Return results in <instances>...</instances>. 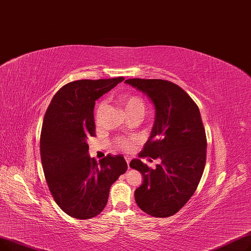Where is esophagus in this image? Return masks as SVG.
<instances>
[{
	"instance_id": "34e87169",
	"label": "esophagus",
	"mask_w": 251,
	"mask_h": 251,
	"mask_svg": "<svg viewBox=\"0 0 251 251\" xmlns=\"http://www.w3.org/2000/svg\"><path fill=\"white\" fill-rule=\"evenodd\" d=\"M125 159H126V163H127V166H128V169H129V162H130V158H129L128 156H126V157H125Z\"/></svg>"
}]
</instances>
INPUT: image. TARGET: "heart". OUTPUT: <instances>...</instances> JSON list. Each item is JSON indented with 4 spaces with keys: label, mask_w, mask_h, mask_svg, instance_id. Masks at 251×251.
<instances>
[{
    "label": "heart",
    "mask_w": 251,
    "mask_h": 251,
    "mask_svg": "<svg viewBox=\"0 0 251 251\" xmlns=\"http://www.w3.org/2000/svg\"><path fill=\"white\" fill-rule=\"evenodd\" d=\"M121 105L124 108L125 112L129 118H141L144 116L147 105L145 100L143 99L139 95L136 94H126L121 99ZM105 108V102H100L96 109H95V122L97 124L100 122L103 110ZM136 140L133 138H119L114 142V146L116 149L123 152H128L134 148Z\"/></svg>",
    "instance_id": "heart-1"
}]
</instances>
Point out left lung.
<instances>
[{
	"label": "left lung",
	"instance_id": "1",
	"mask_svg": "<svg viewBox=\"0 0 251 251\" xmlns=\"http://www.w3.org/2000/svg\"><path fill=\"white\" fill-rule=\"evenodd\" d=\"M155 106L151 136L139 157L160 158L152 170L140 159L129 163L143 176L135 191L138 206L149 216L169 218L192 197L206 162V135L198 106L176 83L165 79L129 78Z\"/></svg>",
	"mask_w": 251,
	"mask_h": 251
}]
</instances>
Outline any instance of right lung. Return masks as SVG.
I'll list each match as a JSON object with an SVG mask.
<instances>
[{
  "instance_id": "obj_1",
  "label": "right lung",
  "mask_w": 251,
  "mask_h": 251,
  "mask_svg": "<svg viewBox=\"0 0 251 251\" xmlns=\"http://www.w3.org/2000/svg\"><path fill=\"white\" fill-rule=\"evenodd\" d=\"M125 77L80 79L66 83L53 97L44 116L41 159L46 181L58 206L75 219L98 216L108 201L111 185L125 174L123 155L89 156L87 139L95 137V101Z\"/></svg>"
}]
</instances>
